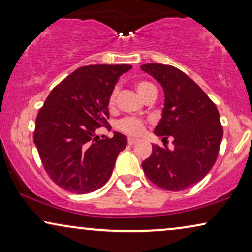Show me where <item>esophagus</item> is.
Segmentation results:
<instances>
[{"label":"esophagus","instance_id":"1","mask_svg":"<svg viewBox=\"0 0 252 252\" xmlns=\"http://www.w3.org/2000/svg\"><path fill=\"white\" fill-rule=\"evenodd\" d=\"M136 141H137V140L135 139V137H128V139H127V143H128L129 146H133V144L135 143Z\"/></svg>","mask_w":252,"mask_h":252}]
</instances>
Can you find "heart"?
Returning <instances> with one entry per match:
<instances>
[{"instance_id": "1", "label": "heart", "mask_w": 252, "mask_h": 252, "mask_svg": "<svg viewBox=\"0 0 252 252\" xmlns=\"http://www.w3.org/2000/svg\"><path fill=\"white\" fill-rule=\"evenodd\" d=\"M135 87L139 92V94L146 98L148 95L151 93H157V89L151 82L147 80H139L135 82ZM119 88L118 86H115L109 93L108 96V108L110 110H113L116 108L117 103V95H118ZM144 122L142 119L135 118V117H126V118L120 119L117 123V129L124 134L132 136H139L144 132Z\"/></svg>"}]
</instances>
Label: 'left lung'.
<instances>
[{
    "label": "left lung",
    "instance_id": "obj_1",
    "mask_svg": "<svg viewBox=\"0 0 252 252\" xmlns=\"http://www.w3.org/2000/svg\"><path fill=\"white\" fill-rule=\"evenodd\" d=\"M143 71L156 79L165 93L163 118L157 136L173 137V149L154 144L142 163L147 178L170 191L184 190L202 180L216 163L222 139L219 112L211 98L179 68L158 63L144 64Z\"/></svg>",
    "mask_w": 252,
    "mask_h": 252
}]
</instances>
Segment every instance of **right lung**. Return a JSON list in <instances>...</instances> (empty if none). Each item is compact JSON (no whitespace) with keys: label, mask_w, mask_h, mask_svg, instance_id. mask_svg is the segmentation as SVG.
<instances>
[{"label":"right lung","mask_w":252,"mask_h":252,"mask_svg":"<svg viewBox=\"0 0 252 252\" xmlns=\"http://www.w3.org/2000/svg\"><path fill=\"white\" fill-rule=\"evenodd\" d=\"M132 66L87 65L61 81L37 113L34 143L43 167L57 186L75 194L97 190L109 180L126 136L99 139L109 125L108 96Z\"/></svg>","instance_id":"add662e5"}]
</instances>
